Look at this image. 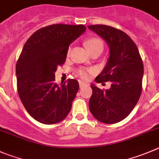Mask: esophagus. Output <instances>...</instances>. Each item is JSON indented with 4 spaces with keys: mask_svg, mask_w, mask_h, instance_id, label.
<instances>
[{
    "mask_svg": "<svg viewBox=\"0 0 159 159\" xmlns=\"http://www.w3.org/2000/svg\"><path fill=\"white\" fill-rule=\"evenodd\" d=\"M85 83H84V82H82V81H79V87L80 88H82V87H84V85H85Z\"/></svg>",
    "mask_w": 159,
    "mask_h": 159,
    "instance_id": "34e87169",
    "label": "esophagus"
}]
</instances>
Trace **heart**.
I'll list each match as a JSON object with an SVG mask.
<instances>
[{
  "label": "heart",
  "mask_w": 159,
  "mask_h": 159,
  "mask_svg": "<svg viewBox=\"0 0 159 159\" xmlns=\"http://www.w3.org/2000/svg\"><path fill=\"white\" fill-rule=\"evenodd\" d=\"M85 46L88 50L90 52V53H92L94 51H97V50L102 51L103 50L102 41L97 38L89 39L85 42ZM89 72H92V70H85V69H80V70H78V75L82 79H87L88 77H89Z\"/></svg>",
  "instance_id": "obj_1"
}]
</instances>
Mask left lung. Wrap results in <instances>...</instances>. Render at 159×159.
<instances>
[{"mask_svg":"<svg viewBox=\"0 0 159 159\" xmlns=\"http://www.w3.org/2000/svg\"><path fill=\"white\" fill-rule=\"evenodd\" d=\"M88 28L102 37L109 49L106 67L95 81H111L110 89L105 91L91 84L89 109L100 122L116 124L126 118L139 100L144 75L142 60L136 44L123 31L105 25Z\"/></svg>","mask_w":159,"mask_h":159,"instance_id":"1","label":"left lung"}]
</instances>
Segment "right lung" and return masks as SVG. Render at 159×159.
Listing matches in <instances>:
<instances>
[{"label":"right lung","instance_id":"add662e5","mask_svg":"<svg viewBox=\"0 0 159 159\" xmlns=\"http://www.w3.org/2000/svg\"><path fill=\"white\" fill-rule=\"evenodd\" d=\"M86 30L83 25L56 24L34 32L16 64L18 95L35 120L54 124L66 118L79 89L78 81L55 83V72L65 62L70 44Z\"/></svg>","mask_w":159,"mask_h":159}]
</instances>
